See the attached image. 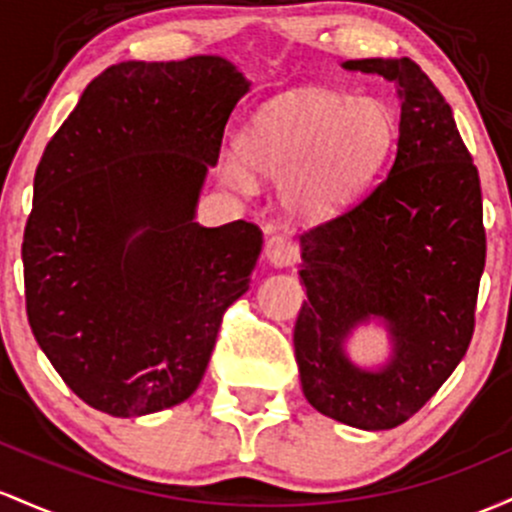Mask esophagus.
Returning a JSON list of instances; mask_svg holds the SVG:
<instances>
[{
	"instance_id": "1",
	"label": "esophagus",
	"mask_w": 512,
	"mask_h": 512,
	"mask_svg": "<svg viewBox=\"0 0 512 512\" xmlns=\"http://www.w3.org/2000/svg\"><path fill=\"white\" fill-rule=\"evenodd\" d=\"M266 258L273 266H292L297 261V244L295 239L285 237V234H273L266 241Z\"/></svg>"
}]
</instances>
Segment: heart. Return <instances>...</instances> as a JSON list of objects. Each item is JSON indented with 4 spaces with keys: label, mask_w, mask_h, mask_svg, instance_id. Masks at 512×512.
<instances>
[{
    "label": "heart",
    "mask_w": 512,
    "mask_h": 512,
    "mask_svg": "<svg viewBox=\"0 0 512 512\" xmlns=\"http://www.w3.org/2000/svg\"><path fill=\"white\" fill-rule=\"evenodd\" d=\"M394 137L396 118L384 101L307 86L258 108L239 132L237 152L251 171L280 181L287 208L326 217L370 186ZM222 179L251 186L237 162L222 164Z\"/></svg>",
    "instance_id": "1"
}]
</instances>
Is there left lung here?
<instances>
[{
	"label": "left lung",
	"mask_w": 512,
	"mask_h": 512,
	"mask_svg": "<svg viewBox=\"0 0 512 512\" xmlns=\"http://www.w3.org/2000/svg\"><path fill=\"white\" fill-rule=\"evenodd\" d=\"M346 70L399 84V142L389 174L358 203L304 229L295 324L302 392L319 413L363 430H389L423 409L467 353L486 266L479 171L450 103L409 60H348ZM382 316L395 358L358 371L342 341Z\"/></svg>",
	"instance_id": "1"
}]
</instances>
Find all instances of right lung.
I'll return each mask as SVG.
<instances>
[{
	"label": "right lung",
	"instance_id": "obj_1",
	"mask_svg": "<svg viewBox=\"0 0 512 512\" xmlns=\"http://www.w3.org/2000/svg\"><path fill=\"white\" fill-rule=\"evenodd\" d=\"M249 82L227 60L118 62L50 137L24 229L26 314L79 399L118 418L198 389L263 232L193 220Z\"/></svg>",
	"mask_w": 512,
	"mask_h": 512
}]
</instances>
